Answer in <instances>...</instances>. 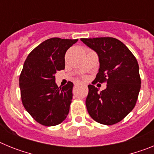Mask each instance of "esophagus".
<instances>
[{
  "label": "esophagus",
  "instance_id": "esophagus-1",
  "mask_svg": "<svg viewBox=\"0 0 154 154\" xmlns=\"http://www.w3.org/2000/svg\"><path fill=\"white\" fill-rule=\"evenodd\" d=\"M82 85L81 82H75V86H77V85Z\"/></svg>",
  "mask_w": 154,
  "mask_h": 154
}]
</instances>
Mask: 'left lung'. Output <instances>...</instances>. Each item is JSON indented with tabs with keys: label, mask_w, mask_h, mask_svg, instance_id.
Segmentation results:
<instances>
[{
	"label": "left lung",
	"mask_w": 154,
	"mask_h": 154,
	"mask_svg": "<svg viewBox=\"0 0 154 154\" xmlns=\"http://www.w3.org/2000/svg\"><path fill=\"white\" fill-rule=\"evenodd\" d=\"M97 53L99 72L89 93L85 105L91 117L97 123L113 125L120 122L135 106L140 90L141 79L137 58L123 42L114 38H81ZM96 82H106L101 92L94 87Z\"/></svg>",
	"instance_id": "1"
}]
</instances>
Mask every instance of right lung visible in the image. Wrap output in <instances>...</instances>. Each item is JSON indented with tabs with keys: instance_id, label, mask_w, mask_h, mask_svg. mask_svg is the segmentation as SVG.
<instances>
[{
	"instance_id": "add662e5",
	"label": "right lung",
	"mask_w": 154,
	"mask_h": 154,
	"mask_svg": "<svg viewBox=\"0 0 154 154\" xmlns=\"http://www.w3.org/2000/svg\"><path fill=\"white\" fill-rule=\"evenodd\" d=\"M78 39L52 38L32 50L19 78L21 101L35 121L45 126L60 124L67 117L72 99L73 83H55L57 71L65 69V55Z\"/></svg>"
}]
</instances>
